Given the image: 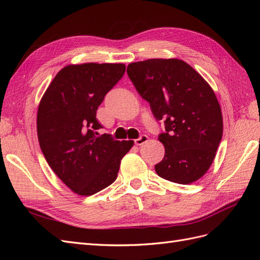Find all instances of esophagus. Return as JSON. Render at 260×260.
I'll list each match as a JSON object with an SVG mask.
<instances>
[{
  "label": "esophagus",
  "instance_id": "1",
  "mask_svg": "<svg viewBox=\"0 0 260 260\" xmlns=\"http://www.w3.org/2000/svg\"><path fill=\"white\" fill-rule=\"evenodd\" d=\"M147 141H148V137L145 136V135H143V136H141L139 139H136V140H135V143H136L137 145H142V144L146 143Z\"/></svg>",
  "mask_w": 260,
  "mask_h": 260
}]
</instances>
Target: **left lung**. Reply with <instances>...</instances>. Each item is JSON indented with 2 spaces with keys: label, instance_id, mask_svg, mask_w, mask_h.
Wrapping results in <instances>:
<instances>
[{
  "label": "left lung",
  "instance_id": "1",
  "mask_svg": "<svg viewBox=\"0 0 260 260\" xmlns=\"http://www.w3.org/2000/svg\"><path fill=\"white\" fill-rule=\"evenodd\" d=\"M128 76L165 130L158 140L165 156L155 166L160 178L190 184L210 168L222 138L221 107L214 90L182 59L131 62Z\"/></svg>",
  "mask_w": 260,
  "mask_h": 260
}]
</instances>
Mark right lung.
Instances as JSON below:
<instances>
[{"label":"right lung","mask_w":260,"mask_h":260,"mask_svg":"<svg viewBox=\"0 0 260 260\" xmlns=\"http://www.w3.org/2000/svg\"><path fill=\"white\" fill-rule=\"evenodd\" d=\"M124 64H72L60 69L38 107L37 131L52 170L70 190L90 196L117 179L122 157L135 144L99 137L98 107L121 79Z\"/></svg>","instance_id":"add662e5"}]
</instances>
